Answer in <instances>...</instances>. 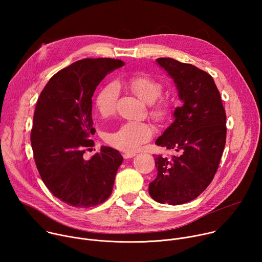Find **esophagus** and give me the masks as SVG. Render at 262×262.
<instances>
[{"instance_id":"1","label":"esophagus","mask_w":262,"mask_h":262,"mask_svg":"<svg viewBox=\"0 0 262 262\" xmlns=\"http://www.w3.org/2000/svg\"><path fill=\"white\" fill-rule=\"evenodd\" d=\"M134 157H136V154H124L123 155V158L126 159V160L127 159H133Z\"/></svg>"}]
</instances>
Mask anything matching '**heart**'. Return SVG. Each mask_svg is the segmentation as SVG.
Wrapping results in <instances>:
<instances>
[{"mask_svg":"<svg viewBox=\"0 0 262 262\" xmlns=\"http://www.w3.org/2000/svg\"><path fill=\"white\" fill-rule=\"evenodd\" d=\"M126 87L139 98L147 103H152L150 114L158 121L166 120L171 114V104L166 99L157 100L162 95L163 85L157 79L145 73L134 74L125 80ZM119 96V88L110 83L103 86L95 98V106L98 113L110 116L115 112ZM154 129L148 123L128 121L121 124L116 130L105 135V141L118 150L130 154L152 138Z\"/></svg>","mask_w":262,"mask_h":262,"instance_id":"b5f03b06","label":"heart"}]
</instances>
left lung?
<instances>
[{"label":"left lung","instance_id":"1","mask_svg":"<svg viewBox=\"0 0 262 262\" xmlns=\"http://www.w3.org/2000/svg\"><path fill=\"white\" fill-rule=\"evenodd\" d=\"M157 62L173 79L183 105L156 141L176 155L156 157L158 176L149 183V195L179 205L197 198L212 181L226 143V113L210 74L171 58Z\"/></svg>","mask_w":262,"mask_h":262}]
</instances>
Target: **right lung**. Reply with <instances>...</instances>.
Wrapping results in <instances>:
<instances>
[{
	"label": "right lung",
	"instance_id": "right-lung-1",
	"mask_svg": "<svg viewBox=\"0 0 262 262\" xmlns=\"http://www.w3.org/2000/svg\"><path fill=\"white\" fill-rule=\"evenodd\" d=\"M123 65L111 58L74 62L50 79L37 100L31 130L35 164L47 188L70 206H95L112 194L122 156L106 146L90 160L83 156L94 145L93 93Z\"/></svg>",
	"mask_w": 262,
	"mask_h": 262
}]
</instances>
